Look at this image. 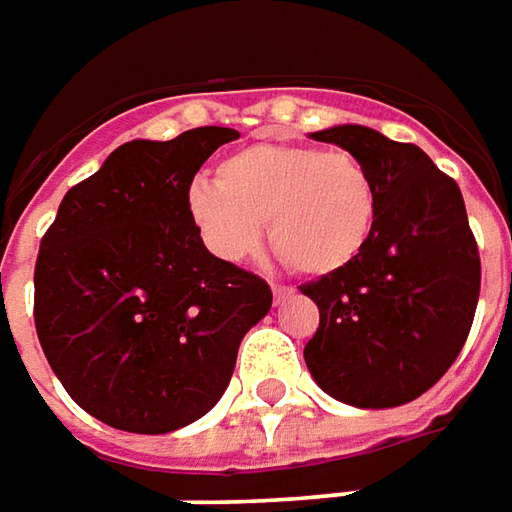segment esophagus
<instances>
[{
	"label": "esophagus",
	"instance_id": "esophagus-1",
	"mask_svg": "<svg viewBox=\"0 0 512 512\" xmlns=\"http://www.w3.org/2000/svg\"><path fill=\"white\" fill-rule=\"evenodd\" d=\"M271 291H274V302H283V300H288L291 294H294V288H291V285H283V283H274L271 285Z\"/></svg>",
	"mask_w": 512,
	"mask_h": 512
}]
</instances>
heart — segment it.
Listing matches in <instances>:
<instances>
[{
	"label": "heart",
	"mask_w": 512,
	"mask_h": 512,
	"mask_svg": "<svg viewBox=\"0 0 512 512\" xmlns=\"http://www.w3.org/2000/svg\"><path fill=\"white\" fill-rule=\"evenodd\" d=\"M187 215L212 255L241 263L263 243L302 274L347 269L370 241L378 190L347 151L255 142L218 165V179L187 187Z\"/></svg>",
	"instance_id": "obj_1"
}]
</instances>
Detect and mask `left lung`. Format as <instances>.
Returning a JSON list of instances; mask_svg holds the SVG:
<instances>
[{
    "instance_id": "8db88e82",
    "label": "left lung",
    "mask_w": 512,
    "mask_h": 512,
    "mask_svg": "<svg viewBox=\"0 0 512 512\" xmlns=\"http://www.w3.org/2000/svg\"><path fill=\"white\" fill-rule=\"evenodd\" d=\"M311 137L364 162L378 215L347 269L300 285L319 308L305 364L330 398L392 409L446 375L474 322L482 266L465 201L417 145L367 125H333Z\"/></svg>"
}]
</instances>
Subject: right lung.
<instances>
[{
	"label": "right lung",
	"instance_id": "1",
	"mask_svg": "<svg viewBox=\"0 0 512 512\" xmlns=\"http://www.w3.org/2000/svg\"><path fill=\"white\" fill-rule=\"evenodd\" d=\"M235 128L131 139L75 184L41 238L36 330L69 398L106 426L168 434L229 387L271 288L212 255L187 187Z\"/></svg>",
	"mask_w": 512,
	"mask_h": 512
}]
</instances>
